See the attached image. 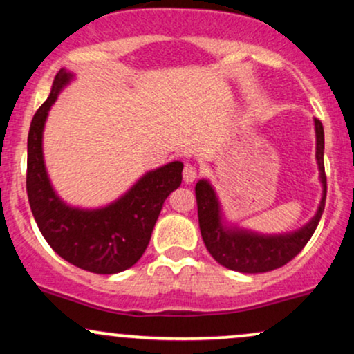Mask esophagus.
I'll return each instance as SVG.
<instances>
[{"label": "esophagus", "mask_w": 354, "mask_h": 354, "mask_svg": "<svg viewBox=\"0 0 354 354\" xmlns=\"http://www.w3.org/2000/svg\"><path fill=\"white\" fill-rule=\"evenodd\" d=\"M198 176V168L194 165H185V169H183V180L185 183H193Z\"/></svg>", "instance_id": "1"}]
</instances>
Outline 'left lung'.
I'll return each mask as SVG.
<instances>
[{"instance_id":"obj_1","label":"left lung","mask_w":354,"mask_h":354,"mask_svg":"<svg viewBox=\"0 0 354 354\" xmlns=\"http://www.w3.org/2000/svg\"><path fill=\"white\" fill-rule=\"evenodd\" d=\"M316 161L319 180L323 185V198L315 216L301 230L284 234H259L253 231L230 228L223 225L221 208L216 193L209 181L196 183V203L200 230L206 250L221 266L239 273H266L290 263L306 246L318 226L326 201V174H324V131L323 124L315 118Z\"/></svg>"}]
</instances>
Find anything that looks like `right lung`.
I'll return each instance as SVG.
<instances>
[{"label": "right lung", "instance_id": "right-lung-1", "mask_svg": "<svg viewBox=\"0 0 354 354\" xmlns=\"http://www.w3.org/2000/svg\"><path fill=\"white\" fill-rule=\"evenodd\" d=\"M73 75L59 70L50 96L39 106L28 133L26 191L39 231L55 253L96 274L131 268L145 253L163 203L181 185L183 163L173 161L146 173L120 200L98 209H81L59 200L43 160V128L59 91Z\"/></svg>", "mask_w": 354, "mask_h": 354}]
</instances>
